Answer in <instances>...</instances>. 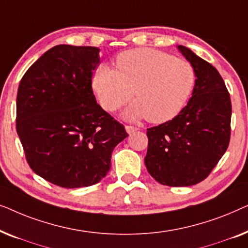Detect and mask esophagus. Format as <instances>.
<instances>
[{"mask_svg": "<svg viewBox=\"0 0 248 248\" xmlns=\"http://www.w3.org/2000/svg\"><path fill=\"white\" fill-rule=\"evenodd\" d=\"M125 130H126V132H127L128 134H132V133H133V132L138 131L139 128L135 127V126H132V125H126V126H125Z\"/></svg>", "mask_w": 248, "mask_h": 248, "instance_id": "esophagus-1", "label": "esophagus"}]
</instances>
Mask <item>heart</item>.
I'll return each mask as SVG.
<instances>
[{"label": "heart", "instance_id": "heart-1", "mask_svg": "<svg viewBox=\"0 0 248 248\" xmlns=\"http://www.w3.org/2000/svg\"><path fill=\"white\" fill-rule=\"evenodd\" d=\"M194 82L191 64L152 48L125 50L117 56L116 71L100 65L93 77V91L104 109H118L133 94L137 103L125 111V117H145L151 123L174 118L187 101Z\"/></svg>", "mask_w": 248, "mask_h": 248}]
</instances>
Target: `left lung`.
<instances>
[{"label": "left lung", "instance_id": "obj_1", "mask_svg": "<svg viewBox=\"0 0 248 248\" xmlns=\"http://www.w3.org/2000/svg\"><path fill=\"white\" fill-rule=\"evenodd\" d=\"M178 49L192 64L195 86L177 116L147 130L145 166L152 177L171 187L204 181L230 141L232 101L215 66L185 46Z\"/></svg>", "mask_w": 248, "mask_h": 248}]
</instances>
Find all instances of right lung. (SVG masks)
I'll use <instances>...</instances> for the list:
<instances>
[{
  "label": "right lung",
  "instance_id": "1",
  "mask_svg": "<svg viewBox=\"0 0 248 248\" xmlns=\"http://www.w3.org/2000/svg\"><path fill=\"white\" fill-rule=\"evenodd\" d=\"M98 53L91 46H54L19 84L16 127L27 161L61 187L99 183L114 148L128 135L96 101L91 82Z\"/></svg>",
  "mask_w": 248,
  "mask_h": 248
}]
</instances>
